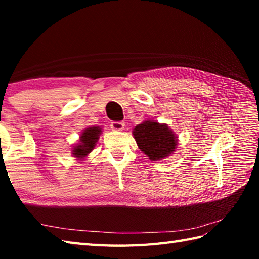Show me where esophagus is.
Returning a JSON list of instances; mask_svg holds the SVG:
<instances>
[{"label":"esophagus","mask_w":259,"mask_h":259,"mask_svg":"<svg viewBox=\"0 0 259 259\" xmlns=\"http://www.w3.org/2000/svg\"><path fill=\"white\" fill-rule=\"evenodd\" d=\"M110 126H111L112 130L121 131V130H123V128H124V122H122V121H112L111 124H110Z\"/></svg>","instance_id":"1"}]
</instances>
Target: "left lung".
<instances>
[{
	"instance_id": "left-lung-1",
	"label": "left lung",
	"mask_w": 259,
	"mask_h": 259,
	"mask_svg": "<svg viewBox=\"0 0 259 259\" xmlns=\"http://www.w3.org/2000/svg\"><path fill=\"white\" fill-rule=\"evenodd\" d=\"M134 137L139 149L150 160H161L175 151L177 139L166 124L145 121L134 129Z\"/></svg>"
}]
</instances>
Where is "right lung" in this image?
<instances>
[{"label": "right lung", "mask_w": 259, "mask_h": 259, "mask_svg": "<svg viewBox=\"0 0 259 259\" xmlns=\"http://www.w3.org/2000/svg\"><path fill=\"white\" fill-rule=\"evenodd\" d=\"M100 134L101 129L99 128V126H92V128L85 129L83 131V134L80 137V144L74 147L73 156L82 158L85 157L89 152H91L97 144Z\"/></svg>", "instance_id": "1"}]
</instances>
